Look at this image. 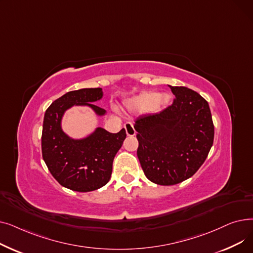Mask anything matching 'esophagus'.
Listing matches in <instances>:
<instances>
[{"instance_id":"obj_1","label":"esophagus","mask_w":253,"mask_h":253,"mask_svg":"<svg viewBox=\"0 0 253 253\" xmlns=\"http://www.w3.org/2000/svg\"><path fill=\"white\" fill-rule=\"evenodd\" d=\"M124 128L126 130V134L128 136H134L136 134V131H135V129L133 127V124H132V123H130V122L125 123Z\"/></svg>"}]
</instances>
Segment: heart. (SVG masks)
<instances>
[{
  "mask_svg": "<svg viewBox=\"0 0 253 253\" xmlns=\"http://www.w3.org/2000/svg\"><path fill=\"white\" fill-rule=\"evenodd\" d=\"M172 102V96L169 93L159 94L157 92H143L127 99L124 102L125 108L133 113H147L159 109L167 108Z\"/></svg>",
  "mask_w": 253,
  "mask_h": 253,
  "instance_id": "obj_1",
  "label": "heart"
}]
</instances>
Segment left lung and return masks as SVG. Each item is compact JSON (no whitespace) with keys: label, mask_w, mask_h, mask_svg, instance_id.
Here are the masks:
<instances>
[{"label":"left lung","mask_w":253,"mask_h":253,"mask_svg":"<svg viewBox=\"0 0 253 253\" xmlns=\"http://www.w3.org/2000/svg\"><path fill=\"white\" fill-rule=\"evenodd\" d=\"M173 104L159 114L141 116L137 131V157L145 176L161 185L193 176L213 144L214 126L208 102L187 87L168 85Z\"/></svg>","instance_id":"1"}]
</instances>
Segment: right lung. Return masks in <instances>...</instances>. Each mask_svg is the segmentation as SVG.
Wrapping results in <instances>:
<instances>
[{
	"mask_svg": "<svg viewBox=\"0 0 253 253\" xmlns=\"http://www.w3.org/2000/svg\"><path fill=\"white\" fill-rule=\"evenodd\" d=\"M102 97L101 88L70 91L53 101L45 113L43 159L52 176L66 189L91 192L111 178L114 158L126 138L125 129L111 133L97 126L82 138H74L62 129L63 116L73 106H87L97 117L105 116L106 111L95 104Z\"/></svg>",
	"mask_w": 253,
	"mask_h": 253,
	"instance_id": "right-lung-1",
	"label": "right lung"
}]
</instances>
